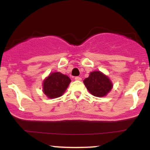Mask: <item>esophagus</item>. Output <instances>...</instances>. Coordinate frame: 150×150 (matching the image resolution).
<instances>
[{
  "mask_svg": "<svg viewBox=\"0 0 150 150\" xmlns=\"http://www.w3.org/2000/svg\"><path fill=\"white\" fill-rule=\"evenodd\" d=\"M75 80H79V81H80V80H82V78H81L80 77L77 76V77H75Z\"/></svg>",
  "mask_w": 150,
  "mask_h": 150,
  "instance_id": "1",
  "label": "esophagus"
}]
</instances>
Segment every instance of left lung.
<instances>
[{
    "label": "left lung",
    "instance_id": "obj_1",
    "mask_svg": "<svg viewBox=\"0 0 150 150\" xmlns=\"http://www.w3.org/2000/svg\"><path fill=\"white\" fill-rule=\"evenodd\" d=\"M84 84L89 92L97 97L106 96L113 87L110 79L100 71L90 73L89 77L84 80Z\"/></svg>",
    "mask_w": 150,
    "mask_h": 150
}]
</instances>
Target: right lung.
Listing matches in <instances>:
<instances>
[{
    "label": "right lung",
    "instance_id": "right-lung-1",
    "mask_svg": "<svg viewBox=\"0 0 150 150\" xmlns=\"http://www.w3.org/2000/svg\"><path fill=\"white\" fill-rule=\"evenodd\" d=\"M71 82L69 77L59 72L51 73L43 82V92L49 99L61 97Z\"/></svg>",
    "mask_w": 150,
    "mask_h": 150
}]
</instances>
